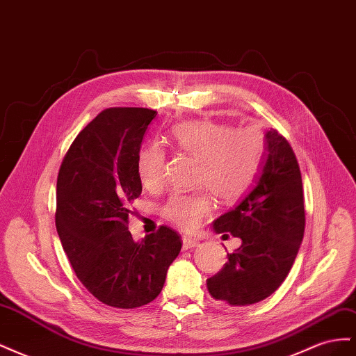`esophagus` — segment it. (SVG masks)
Wrapping results in <instances>:
<instances>
[{"mask_svg": "<svg viewBox=\"0 0 356 356\" xmlns=\"http://www.w3.org/2000/svg\"><path fill=\"white\" fill-rule=\"evenodd\" d=\"M199 245V241L191 238H182V250H193V248Z\"/></svg>", "mask_w": 356, "mask_h": 356, "instance_id": "1", "label": "esophagus"}]
</instances>
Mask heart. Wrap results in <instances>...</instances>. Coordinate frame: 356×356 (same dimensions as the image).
I'll return each instance as SVG.
<instances>
[{
  "label": "heart",
  "mask_w": 356,
  "mask_h": 356,
  "mask_svg": "<svg viewBox=\"0 0 356 356\" xmlns=\"http://www.w3.org/2000/svg\"><path fill=\"white\" fill-rule=\"evenodd\" d=\"M179 152L199 160L195 182L225 203L239 200L260 172L266 139L255 126L234 129L211 120L187 122L172 131ZM136 170L143 184L156 190L165 184L166 153L159 144L139 149ZM211 212L207 191L174 195L161 207L163 218L184 232L196 230Z\"/></svg>",
  "instance_id": "1"
}]
</instances>
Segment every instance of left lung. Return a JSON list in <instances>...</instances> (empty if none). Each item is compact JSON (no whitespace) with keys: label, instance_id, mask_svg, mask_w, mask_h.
<instances>
[{"label":"left lung","instance_id":"1","mask_svg":"<svg viewBox=\"0 0 356 356\" xmlns=\"http://www.w3.org/2000/svg\"><path fill=\"white\" fill-rule=\"evenodd\" d=\"M305 224L296 154L286 139L270 129L255 186L238 207L213 221L215 233H230L242 245L207 281L209 294L227 306H250L273 294L294 264Z\"/></svg>","mask_w":356,"mask_h":356}]
</instances>
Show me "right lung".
I'll return each instance as SVG.
<instances>
[{
	"mask_svg": "<svg viewBox=\"0 0 356 356\" xmlns=\"http://www.w3.org/2000/svg\"><path fill=\"white\" fill-rule=\"evenodd\" d=\"M157 111L104 110L74 139L58 175L56 229L80 282L104 305L135 309L152 301L178 257L181 236L160 225L135 242L131 203L143 191L136 157Z\"/></svg>",
	"mask_w": 356,
	"mask_h": 356,
	"instance_id": "1",
	"label": "right lung"
}]
</instances>
